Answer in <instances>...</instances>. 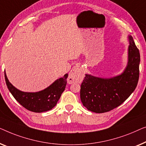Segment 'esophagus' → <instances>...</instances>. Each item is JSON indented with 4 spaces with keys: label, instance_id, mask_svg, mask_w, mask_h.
Listing matches in <instances>:
<instances>
[{
    "label": "esophagus",
    "instance_id": "34e87169",
    "mask_svg": "<svg viewBox=\"0 0 146 146\" xmlns=\"http://www.w3.org/2000/svg\"><path fill=\"white\" fill-rule=\"evenodd\" d=\"M84 77V70L79 65L73 67L72 71L69 73L68 80L72 83H79L83 80Z\"/></svg>",
    "mask_w": 146,
    "mask_h": 146
}]
</instances>
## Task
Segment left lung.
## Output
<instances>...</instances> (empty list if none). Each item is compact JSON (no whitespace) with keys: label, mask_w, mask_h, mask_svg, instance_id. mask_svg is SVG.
<instances>
[{"label":"left lung","mask_w":146,"mask_h":146,"mask_svg":"<svg viewBox=\"0 0 146 146\" xmlns=\"http://www.w3.org/2000/svg\"><path fill=\"white\" fill-rule=\"evenodd\" d=\"M128 38V63L120 75L110 78L85 75L80 96L83 106L90 111L103 113L118 107L136 88L140 55L132 36L129 35Z\"/></svg>","instance_id":"1"}]
</instances>
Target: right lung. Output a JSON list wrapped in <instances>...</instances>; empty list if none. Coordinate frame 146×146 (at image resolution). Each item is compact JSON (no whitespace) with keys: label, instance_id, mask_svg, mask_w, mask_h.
<instances>
[{"label":"right lung","instance_id":"right-lung-1","mask_svg":"<svg viewBox=\"0 0 146 146\" xmlns=\"http://www.w3.org/2000/svg\"><path fill=\"white\" fill-rule=\"evenodd\" d=\"M67 77L68 74L66 73L63 77L55 80L42 91L30 93L21 91L14 87L10 83L5 71L6 84L12 96L22 106L34 112L48 111L56 105L66 87Z\"/></svg>","mask_w":146,"mask_h":146}]
</instances>
